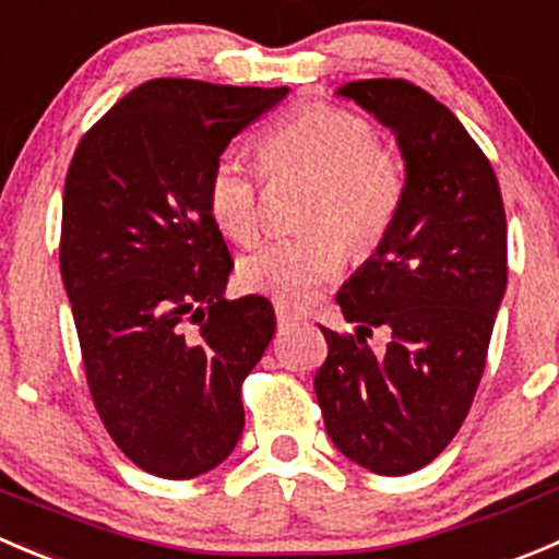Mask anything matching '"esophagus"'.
<instances>
[{
    "label": "esophagus",
    "mask_w": 559,
    "mask_h": 559,
    "mask_svg": "<svg viewBox=\"0 0 559 559\" xmlns=\"http://www.w3.org/2000/svg\"><path fill=\"white\" fill-rule=\"evenodd\" d=\"M275 319H278V328H286V324L295 322L297 313L289 311V306H284L281 300H275Z\"/></svg>",
    "instance_id": "obj_1"
}]
</instances>
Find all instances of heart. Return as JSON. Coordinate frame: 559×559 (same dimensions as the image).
Wrapping results in <instances>:
<instances>
[{"instance_id":"obj_1","label":"heart","mask_w":559,"mask_h":559,"mask_svg":"<svg viewBox=\"0 0 559 559\" xmlns=\"http://www.w3.org/2000/svg\"><path fill=\"white\" fill-rule=\"evenodd\" d=\"M257 158L267 177L311 175L302 224L313 226L273 237L240 262V284L281 302H302L322 281L338 275L346 242L355 251L377 248L404 204L399 155L377 144L371 122L349 108L328 103L300 108L259 135ZM204 199L210 218L229 240L251 242L262 229V186L235 155L215 160Z\"/></svg>"}]
</instances>
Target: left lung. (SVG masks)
I'll return each mask as SVG.
<instances>
[{
  "instance_id": "obj_1",
  "label": "left lung",
  "mask_w": 559,
  "mask_h": 559,
  "mask_svg": "<svg viewBox=\"0 0 559 559\" xmlns=\"http://www.w3.org/2000/svg\"><path fill=\"white\" fill-rule=\"evenodd\" d=\"M395 133L406 191L377 253L335 302L355 335L322 328L313 390L333 445L377 475L435 462L462 429L508 284L506 207L484 150L448 106L404 79L338 90ZM391 333L382 356L365 338Z\"/></svg>"
}]
</instances>
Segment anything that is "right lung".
<instances>
[{"label": "right lung", "instance_id": "add662e5", "mask_svg": "<svg viewBox=\"0 0 559 559\" xmlns=\"http://www.w3.org/2000/svg\"><path fill=\"white\" fill-rule=\"evenodd\" d=\"M286 92L153 79L86 130L64 177L59 267L86 384L119 451L158 478L218 467L246 426L242 379L275 311L224 297L235 262L204 188Z\"/></svg>", "mask_w": 559, "mask_h": 559}]
</instances>
